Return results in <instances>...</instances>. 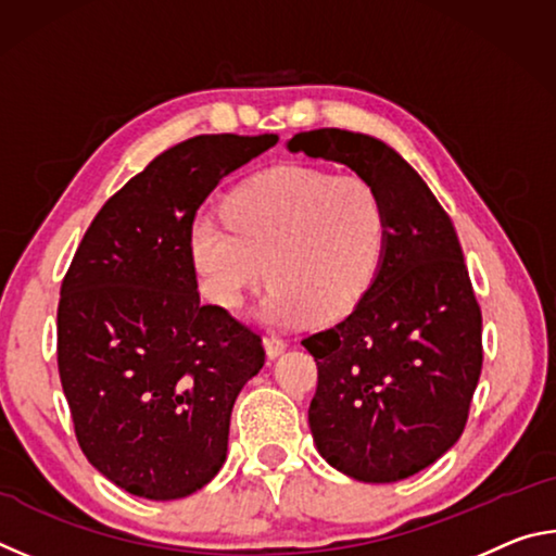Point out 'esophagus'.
Returning a JSON list of instances; mask_svg holds the SVG:
<instances>
[{
    "mask_svg": "<svg viewBox=\"0 0 556 556\" xmlns=\"http://www.w3.org/2000/svg\"><path fill=\"white\" fill-rule=\"evenodd\" d=\"M262 343H265V351L269 357H279L281 353L287 351V341L285 338H279L275 333H267L265 338H262Z\"/></svg>",
    "mask_w": 556,
    "mask_h": 556,
    "instance_id": "obj_1",
    "label": "esophagus"
}]
</instances>
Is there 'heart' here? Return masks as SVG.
<instances>
[{"instance_id": "1", "label": "heart", "mask_w": 556, "mask_h": 556, "mask_svg": "<svg viewBox=\"0 0 556 556\" xmlns=\"http://www.w3.org/2000/svg\"><path fill=\"white\" fill-rule=\"evenodd\" d=\"M223 215H195L188 230L205 294L238 308L269 275L257 312L269 326L348 312L372 285L388 242L378 188L357 174L312 166L248 178L225 199Z\"/></svg>"}]
</instances>
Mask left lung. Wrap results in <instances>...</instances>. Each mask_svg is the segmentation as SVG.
Instances as JSON below:
<instances>
[{"instance_id": "8db88e82", "label": "left lung", "mask_w": 556, "mask_h": 556, "mask_svg": "<svg viewBox=\"0 0 556 556\" xmlns=\"http://www.w3.org/2000/svg\"><path fill=\"white\" fill-rule=\"evenodd\" d=\"M287 149L345 164L388 211L372 285L341 324L301 343L318 368L308 407L318 454L355 481H404L464 434L481 378V306L454 223L421 176L370 135L299 131Z\"/></svg>"}]
</instances>
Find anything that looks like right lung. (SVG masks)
I'll use <instances>...</instances> for the list:
<instances>
[{
	"label": "right lung",
	"instance_id": "add662e5",
	"mask_svg": "<svg viewBox=\"0 0 556 556\" xmlns=\"http://www.w3.org/2000/svg\"><path fill=\"white\" fill-rule=\"evenodd\" d=\"M277 135H201L166 149L102 205L63 279L59 372L83 454L147 501L213 481L262 338L203 304L188 230L208 193Z\"/></svg>",
	"mask_w": 556,
	"mask_h": 556
}]
</instances>
